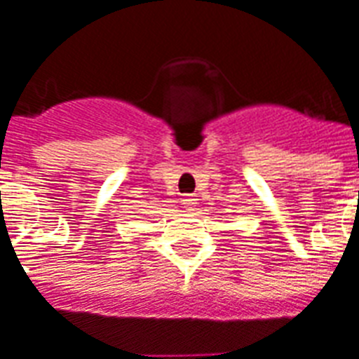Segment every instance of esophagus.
<instances>
[{
	"instance_id": "1",
	"label": "esophagus",
	"mask_w": 359,
	"mask_h": 359,
	"mask_svg": "<svg viewBox=\"0 0 359 359\" xmlns=\"http://www.w3.org/2000/svg\"><path fill=\"white\" fill-rule=\"evenodd\" d=\"M182 202H183V206H185V208H193V206L196 204V198H195V196H191V195H185L182 198Z\"/></svg>"
}]
</instances>
